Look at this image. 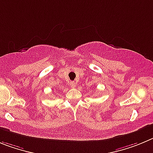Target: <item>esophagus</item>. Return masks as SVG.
<instances>
[{"instance_id": "1", "label": "esophagus", "mask_w": 153, "mask_h": 153, "mask_svg": "<svg viewBox=\"0 0 153 153\" xmlns=\"http://www.w3.org/2000/svg\"><path fill=\"white\" fill-rule=\"evenodd\" d=\"M69 85L71 88H75V86H76V83H75V82H71L69 83Z\"/></svg>"}]
</instances>
